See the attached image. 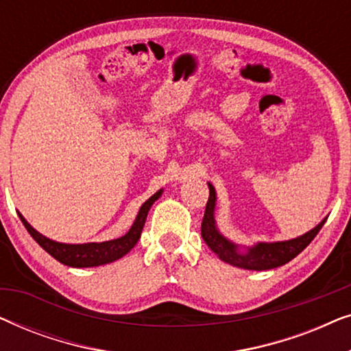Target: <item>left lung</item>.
Instances as JSON below:
<instances>
[{"label": "left lung", "mask_w": 351, "mask_h": 351, "mask_svg": "<svg viewBox=\"0 0 351 351\" xmlns=\"http://www.w3.org/2000/svg\"><path fill=\"white\" fill-rule=\"evenodd\" d=\"M209 186V199L206 204L204 217L201 222V237L206 241V244L210 247V251L217 254L220 261L230 263V265L244 268V270H271V268L281 267L292 261L295 256L304 251L308 244L313 241V238L318 234V232L326 222H321L316 225L313 230L302 234L299 238L289 239V241H276V243H257L256 246L247 247L246 251L241 252L238 249V244H234L223 237L217 230L214 219V209H215V190L213 184H208Z\"/></svg>", "instance_id": "1"}]
</instances>
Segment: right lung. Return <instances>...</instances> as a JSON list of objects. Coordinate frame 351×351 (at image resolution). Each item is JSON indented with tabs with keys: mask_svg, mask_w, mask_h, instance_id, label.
Wrapping results in <instances>:
<instances>
[{
	"mask_svg": "<svg viewBox=\"0 0 351 351\" xmlns=\"http://www.w3.org/2000/svg\"><path fill=\"white\" fill-rule=\"evenodd\" d=\"M161 193L162 190L156 191L155 195L150 196V198L142 204L136 220H134L132 227L129 228V232L124 234V237L110 239V241H104V243L65 244V243L52 241V239L43 237L41 233H38L21 214H19V217H21L22 223L25 225L28 233L32 234V238L35 239V241L40 244V246L45 249L49 256L54 257L56 261H59L66 267H75V268L99 267V265H105V263L118 261V258L126 256V254L136 246L138 238H141L143 225H145L148 210H150L152 204L160 198Z\"/></svg>",
	"mask_w": 351,
	"mask_h": 351,
	"instance_id": "add662e5",
	"label": "right lung"
}]
</instances>
